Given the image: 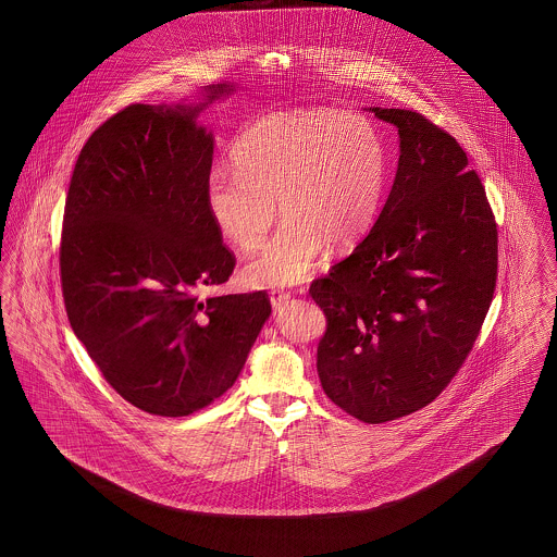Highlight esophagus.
<instances>
[{"instance_id":"obj_1","label":"esophagus","mask_w":557,"mask_h":557,"mask_svg":"<svg viewBox=\"0 0 557 557\" xmlns=\"http://www.w3.org/2000/svg\"><path fill=\"white\" fill-rule=\"evenodd\" d=\"M290 292L288 290H271L269 292V298H271V305L275 307V309H280V307H284L288 300H290Z\"/></svg>"}]
</instances>
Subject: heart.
<instances>
[{"label":"heart","mask_w":557,"mask_h":557,"mask_svg":"<svg viewBox=\"0 0 557 557\" xmlns=\"http://www.w3.org/2000/svg\"><path fill=\"white\" fill-rule=\"evenodd\" d=\"M234 166L219 164L207 180V209L216 230L244 252L257 250L275 223V200L286 223L250 259V286L300 282L323 244L343 250L375 216L386 148L366 114L338 110L273 112L244 127Z\"/></svg>","instance_id":"1"}]
</instances>
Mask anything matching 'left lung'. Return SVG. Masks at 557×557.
Returning a JSON list of instances; mask_svg holds the SVG:
<instances>
[{"label":"left lung","instance_id":"8db88e82","mask_svg":"<svg viewBox=\"0 0 557 557\" xmlns=\"http://www.w3.org/2000/svg\"><path fill=\"white\" fill-rule=\"evenodd\" d=\"M400 137L397 177L363 242L311 282L325 315L318 373L366 424L420 411L468 359L497 286V221L450 133L405 108H371Z\"/></svg>","mask_w":557,"mask_h":557}]
</instances>
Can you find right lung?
I'll return each mask as SVG.
<instances>
[{"mask_svg":"<svg viewBox=\"0 0 557 557\" xmlns=\"http://www.w3.org/2000/svg\"><path fill=\"white\" fill-rule=\"evenodd\" d=\"M198 110L129 104L104 121L75 162L60 236L73 332L121 397L162 418L227 393L271 313L265 290L202 296L236 257L207 209Z\"/></svg>","mask_w":557,"mask_h":557,"instance_id":"add662e5","label":"right lung"}]
</instances>
